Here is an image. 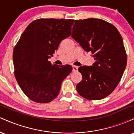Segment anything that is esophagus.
<instances>
[{"mask_svg":"<svg viewBox=\"0 0 134 134\" xmlns=\"http://www.w3.org/2000/svg\"><path fill=\"white\" fill-rule=\"evenodd\" d=\"M77 69H78L77 66H75V65L72 66V70H73L74 72L77 71Z\"/></svg>","mask_w":134,"mask_h":134,"instance_id":"obj_1","label":"esophagus"}]
</instances>
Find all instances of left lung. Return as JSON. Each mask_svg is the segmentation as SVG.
Here are the masks:
<instances>
[{"mask_svg":"<svg viewBox=\"0 0 134 134\" xmlns=\"http://www.w3.org/2000/svg\"><path fill=\"white\" fill-rule=\"evenodd\" d=\"M71 36L96 60L93 66L78 69L82 76L76 86L78 93L89 100L106 98L117 86L127 65L121 35L111 23L88 18L75 20Z\"/></svg>","mask_w":134,"mask_h":134,"instance_id":"left-lung-1","label":"left lung"}]
</instances>
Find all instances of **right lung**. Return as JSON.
Returning <instances> with one entry per match:
<instances>
[{
    "label": "right lung",
    "instance_id": "right-lung-1",
    "mask_svg": "<svg viewBox=\"0 0 134 134\" xmlns=\"http://www.w3.org/2000/svg\"><path fill=\"white\" fill-rule=\"evenodd\" d=\"M73 19H38L31 23L13 50L14 76L31 100L48 103L56 98L61 84L72 72L70 65L48 60L63 40L71 35Z\"/></svg>",
    "mask_w": 134,
    "mask_h": 134
}]
</instances>
